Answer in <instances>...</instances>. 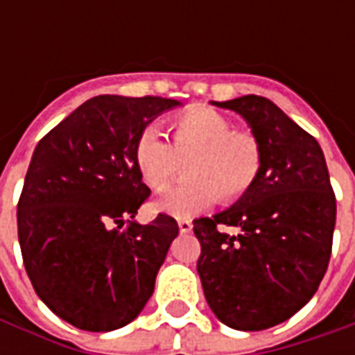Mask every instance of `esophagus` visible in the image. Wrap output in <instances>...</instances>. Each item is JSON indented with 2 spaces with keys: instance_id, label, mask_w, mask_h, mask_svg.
<instances>
[{
  "instance_id": "1",
  "label": "esophagus",
  "mask_w": 355,
  "mask_h": 355,
  "mask_svg": "<svg viewBox=\"0 0 355 355\" xmlns=\"http://www.w3.org/2000/svg\"><path fill=\"white\" fill-rule=\"evenodd\" d=\"M178 230H180V234H188V232H192V223H190V220H186V218H180V220H178Z\"/></svg>"
}]
</instances>
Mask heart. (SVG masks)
I'll list each match as a JSON object with an SVG mask.
<instances>
[{
	"label": "heart",
	"mask_w": 355,
	"mask_h": 355,
	"mask_svg": "<svg viewBox=\"0 0 355 355\" xmlns=\"http://www.w3.org/2000/svg\"><path fill=\"white\" fill-rule=\"evenodd\" d=\"M171 142L146 129L135 142V165L142 182L162 192L184 163L186 178L155 203L157 211L190 216L220 203L241 200L262 171V146L253 132L238 131L228 117L209 108H192L169 121Z\"/></svg>",
	"instance_id": "1"
}]
</instances>
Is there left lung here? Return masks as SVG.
Masks as SVG:
<instances>
[{
	"mask_svg": "<svg viewBox=\"0 0 355 355\" xmlns=\"http://www.w3.org/2000/svg\"><path fill=\"white\" fill-rule=\"evenodd\" d=\"M238 112L262 146L259 180L213 218H196L203 293L228 327H274L315 295L327 272L336 200L318 140L264 96L215 102ZM238 225V236L224 232Z\"/></svg>",
	"mask_w": 355,
	"mask_h": 355,
	"instance_id": "obj_1",
	"label": "left lung"
}]
</instances>
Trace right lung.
<instances>
[{
    "label": "right lung",
    "mask_w": 355,
    "mask_h": 355,
    "mask_svg": "<svg viewBox=\"0 0 355 355\" xmlns=\"http://www.w3.org/2000/svg\"><path fill=\"white\" fill-rule=\"evenodd\" d=\"M173 106L178 101L101 94L35 146L17 205L20 251L37 297L73 327H123L154 293L178 224L165 213L131 220L150 198L132 152Z\"/></svg>",
    "instance_id": "add662e5"
}]
</instances>
